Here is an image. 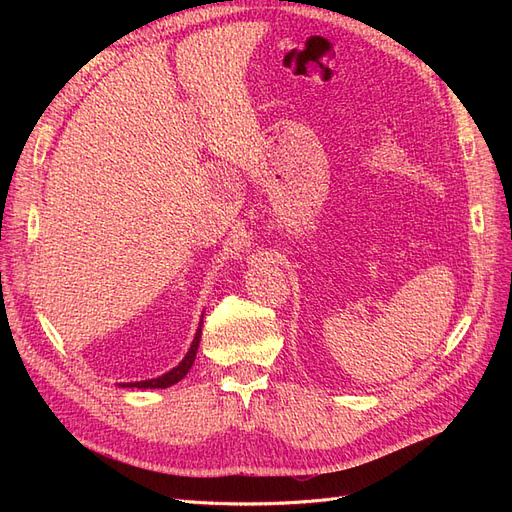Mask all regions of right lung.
<instances>
[{
    "instance_id": "right-lung-1",
    "label": "right lung",
    "mask_w": 512,
    "mask_h": 512,
    "mask_svg": "<svg viewBox=\"0 0 512 512\" xmlns=\"http://www.w3.org/2000/svg\"><path fill=\"white\" fill-rule=\"evenodd\" d=\"M200 327H203V320H200V324H198V331L194 335V342H192L188 354L183 356V361L177 367L166 371L164 376L151 378V380H141V382H123L121 386H130V389H166V386H173L179 380H183L185 374L190 371V367L194 365V359H196V350H198V344H200V333H203V329H200Z\"/></svg>"
}]
</instances>
